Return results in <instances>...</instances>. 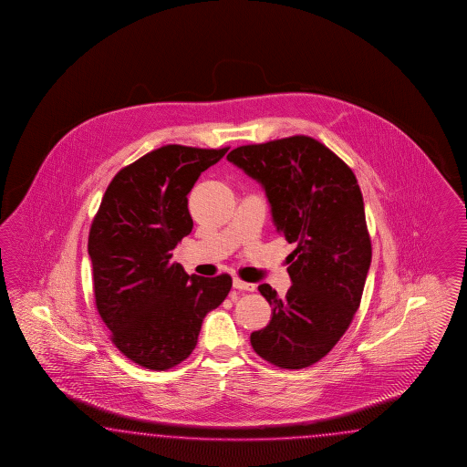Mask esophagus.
Listing matches in <instances>:
<instances>
[{
	"label": "esophagus",
	"instance_id": "obj_1",
	"mask_svg": "<svg viewBox=\"0 0 467 467\" xmlns=\"http://www.w3.org/2000/svg\"><path fill=\"white\" fill-rule=\"evenodd\" d=\"M233 287H234V289H240V291H248V293L254 291V284L244 283V281H241L240 277H234V279H233Z\"/></svg>",
	"mask_w": 467,
	"mask_h": 467
}]
</instances>
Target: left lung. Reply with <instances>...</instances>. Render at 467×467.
I'll list each match as a JSON object with an SVG mask.
<instances>
[{
  "mask_svg": "<svg viewBox=\"0 0 467 467\" xmlns=\"http://www.w3.org/2000/svg\"><path fill=\"white\" fill-rule=\"evenodd\" d=\"M227 161L262 183L277 233L296 243L287 256L293 285L285 296L269 284L258 285L272 317L252 332V348L274 367H311L351 326L371 264L358 180L340 157L306 135L241 145Z\"/></svg>",
  "mask_w": 467,
  "mask_h": 467,
  "instance_id": "obj_1",
  "label": "left lung"
}]
</instances>
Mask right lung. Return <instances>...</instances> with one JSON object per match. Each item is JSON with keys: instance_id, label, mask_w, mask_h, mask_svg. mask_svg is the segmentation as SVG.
Segmentation results:
<instances>
[{"instance_id": "add662e5", "label": "right lung", "mask_w": 467, "mask_h": 467, "mask_svg": "<svg viewBox=\"0 0 467 467\" xmlns=\"http://www.w3.org/2000/svg\"><path fill=\"white\" fill-rule=\"evenodd\" d=\"M229 150L164 145L118 171L88 233L94 297L114 346L164 371L197 346L203 317L233 285L229 274L188 275L172 250L193 229L188 193Z\"/></svg>"}]
</instances>
